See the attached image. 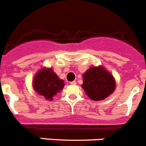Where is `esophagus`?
Instances as JSON below:
<instances>
[{
  "instance_id": "esophagus-1",
  "label": "esophagus",
  "mask_w": 146,
  "mask_h": 146,
  "mask_svg": "<svg viewBox=\"0 0 146 146\" xmlns=\"http://www.w3.org/2000/svg\"><path fill=\"white\" fill-rule=\"evenodd\" d=\"M70 84L71 85H76V84H77V82H76V81H72V82H70Z\"/></svg>"
}]
</instances>
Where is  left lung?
Returning <instances> with one entry per match:
<instances>
[{"instance_id":"1","label":"left lung","mask_w":146,"mask_h":146,"mask_svg":"<svg viewBox=\"0 0 146 146\" xmlns=\"http://www.w3.org/2000/svg\"><path fill=\"white\" fill-rule=\"evenodd\" d=\"M82 77V88L88 97L94 101L105 99L116 88L113 77L103 66L90 67L84 73Z\"/></svg>"}]
</instances>
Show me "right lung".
<instances>
[{
    "label": "right lung",
    "mask_w": 146,
    "mask_h": 146,
    "mask_svg": "<svg viewBox=\"0 0 146 146\" xmlns=\"http://www.w3.org/2000/svg\"><path fill=\"white\" fill-rule=\"evenodd\" d=\"M64 85V80L58 78L52 68H43L38 71L33 84L35 90L48 101H53V96L59 93Z\"/></svg>",
    "instance_id": "1"
}]
</instances>
